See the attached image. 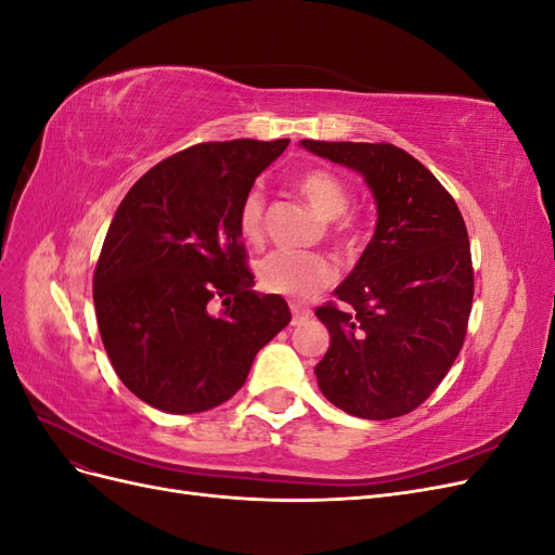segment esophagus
<instances>
[{"instance_id":"34e87169","label":"esophagus","mask_w":555,"mask_h":555,"mask_svg":"<svg viewBox=\"0 0 555 555\" xmlns=\"http://www.w3.org/2000/svg\"><path fill=\"white\" fill-rule=\"evenodd\" d=\"M310 317H312V310H308V308H304V306L292 304V324H294V326L306 324Z\"/></svg>"}]
</instances>
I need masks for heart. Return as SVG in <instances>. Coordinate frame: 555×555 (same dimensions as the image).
Returning <instances> with one entry per match:
<instances>
[{
  "label": "heart",
  "mask_w": 555,
  "mask_h": 555,
  "mask_svg": "<svg viewBox=\"0 0 555 555\" xmlns=\"http://www.w3.org/2000/svg\"><path fill=\"white\" fill-rule=\"evenodd\" d=\"M296 188L308 201V206L322 220H338L349 206V192L345 182L331 171L314 169L298 178ZM238 229L243 238L257 243L263 231V194L251 190L245 194L238 210ZM257 282L268 294H280L289 298H308L324 289L333 280V266L312 251L273 249L261 257L255 266Z\"/></svg>",
  "instance_id": "heart-1"
}]
</instances>
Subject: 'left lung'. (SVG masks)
<instances>
[{
  "instance_id": "8db88e82",
  "label": "left lung",
  "mask_w": 555,
  "mask_h": 555,
  "mask_svg": "<svg viewBox=\"0 0 555 555\" xmlns=\"http://www.w3.org/2000/svg\"><path fill=\"white\" fill-rule=\"evenodd\" d=\"M300 147L363 176L377 206L375 236L333 292L349 310H314L331 335L317 384L351 416H402L438 389L465 340L475 278L461 210L391 143L308 139Z\"/></svg>"
}]
</instances>
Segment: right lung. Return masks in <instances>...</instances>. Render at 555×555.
<instances>
[{"mask_svg":"<svg viewBox=\"0 0 555 555\" xmlns=\"http://www.w3.org/2000/svg\"><path fill=\"white\" fill-rule=\"evenodd\" d=\"M287 145H192L153 166L117 206L92 296L117 377L147 405L169 414L222 405L292 322L287 300L251 289L238 229L245 194Z\"/></svg>","mask_w":555,"mask_h":555,"instance_id":"add662e5","label":"right lung"}]
</instances>
